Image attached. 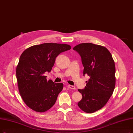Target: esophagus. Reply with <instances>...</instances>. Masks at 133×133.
<instances>
[{
	"instance_id": "34e87169",
	"label": "esophagus",
	"mask_w": 133,
	"mask_h": 133,
	"mask_svg": "<svg viewBox=\"0 0 133 133\" xmlns=\"http://www.w3.org/2000/svg\"><path fill=\"white\" fill-rule=\"evenodd\" d=\"M68 87L70 88V89H74V90L76 89L75 87L74 86H72V85H68Z\"/></svg>"
}]
</instances>
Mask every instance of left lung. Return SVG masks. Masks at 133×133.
<instances>
[{
	"label": "left lung",
	"mask_w": 133,
	"mask_h": 133,
	"mask_svg": "<svg viewBox=\"0 0 133 133\" xmlns=\"http://www.w3.org/2000/svg\"><path fill=\"white\" fill-rule=\"evenodd\" d=\"M73 50L81 57L83 76L88 75L84 89H78L82 98L77 105L84 112L93 113L102 109L112 95L116 83L115 65L112 55L105 47L82 43Z\"/></svg>",
	"instance_id": "1"
}]
</instances>
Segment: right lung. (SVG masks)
I'll return each mask as SVG.
<instances>
[{
  "label": "right lung",
  "instance_id": "obj_1",
  "mask_svg": "<svg viewBox=\"0 0 133 133\" xmlns=\"http://www.w3.org/2000/svg\"><path fill=\"white\" fill-rule=\"evenodd\" d=\"M71 49L66 44L45 43L26 49L21 55L16 68V77L21 97L29 108L43 112L55 104L63 84L47 81L56 57Z\"/></svg>",
  "mask_w": 133,
  "mask_h": 133
}]
</instances>
